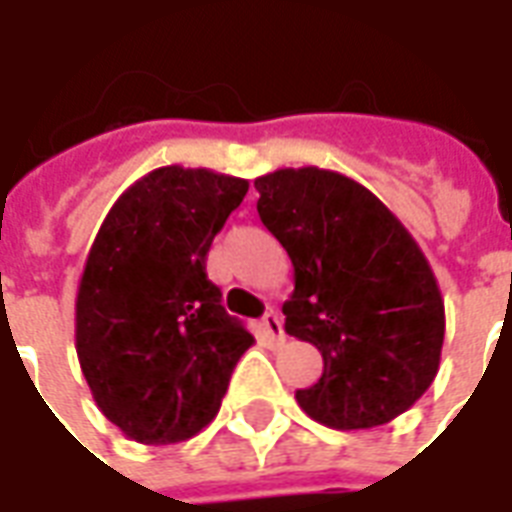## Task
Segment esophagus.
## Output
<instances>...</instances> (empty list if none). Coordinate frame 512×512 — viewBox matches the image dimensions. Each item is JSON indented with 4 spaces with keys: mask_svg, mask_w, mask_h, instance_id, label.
<instances>
[{
    "mask_svg": "<svg viewBox=\"0 0 512 512\" xmlns=\"http://www.w3.org/2000/svg\"><path fill=\"white\" fill-rule=\"evenodd\" d=\"M260 332H263V337H266L268 343H282V340H285V329H282V321H279L277 312H266V315H263Z\"/></svg>",
    "mask_w": 512,
    "mask_h": 512,
    "instance_id": "obj_1",
    "label": "esophagus"
}]
</instances>
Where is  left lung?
<instances>
[{"label": "left lung", "instance_id": "8db88e82", "mask_svg": "<svg viewBox=\"0 0 512 512\" xmlns=\"http://www.w3.org/2000/svg\"><path fill=\"white\" fill-rule=\"evenodd\" d=\"M257 213L293 263L285 332L312 343L323 373L296 400L315 422H392L439 373L444 299L428 257L362 183L318 167L255 180Z\"/></svg>", "mask_w": 512, "mask_h": 512}]
</instances>
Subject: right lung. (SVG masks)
I'll return each instance as SVG.
<instances>
[{"label": "right lung", "mask_w": 512, "mask_h": 512, "mask_svg": "<svg viewBox=\"0 0 512 512\" xmlns=\"http://www.w3.org/2000/svg\"><path fill=\"white\" fill-rule=\"evenodd\" d=\"M249 180L158 167L106 213L76 293V354L95 403L139 444H178L222 406L255 337L222 307L205 257Z\"/></svg>", "instance_id": "add662e5"}]
</instances>
